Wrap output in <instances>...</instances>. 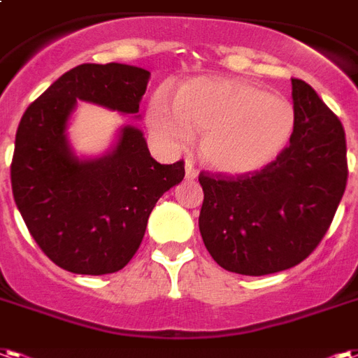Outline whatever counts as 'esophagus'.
<instances>
[{
    "label": "esophagus",
    "instance_id": "1",
    "mask_svg": "<svg viewBox=\"0 0 358 358\" xmlns=\"http://www.w3.org/2000/svg\"><path fill=\"white\" fill-rule=\"evenodd\" d=\"M197 176H199V172L193 169L192 163H186V178L187 180H195Z\"/></svg>",
    "mask_w": 358,
    "mask_h": 358
}]
</instances>
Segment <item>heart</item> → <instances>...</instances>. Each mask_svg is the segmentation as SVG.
<instances>
[{"label":"heart","mask_w":358,"mask_h":358,"mask_svg":"<svg viewBox=\"0 0 358 358\" xmlns=\"http://www.w3.org/2000/svg\"><path fill=\"white\" fill-rule=\"evenodd\" d=\"M148 127L169 150H186L201 132L203 163L222 174H252L279 157L292 138L296 113L287 98L233 78H193L171 98L155 92Z\"/></svg>","instance_id":"obj_1"}]
</instances>
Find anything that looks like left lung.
Segmentation results:
<instances>
[{"label": "left lung", "instance_id": "8db88e82", "mask_svg": "<svg viewBox=\"0 0 358 358\" xmlns=\"http://www.w3.org/2000/svg\"><path fill=\"white\" fill-rule=\"evenodd\" d=\"M296 113L287 150L245 176L201 174L199 231L214 262L241 275L277 273L313 252L345 182V132L311 85L292 79Z\"/></svg>", "mask_w": 358, "mask_h": 358}]
</instances>
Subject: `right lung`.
Returning <instances> with one entry per match:
<instances>
[{"mask_svg": "<svg viewBox=\"0 0 358 358\" xmlns=\"http://www.w3.org/2000/svg\"><path fill=\"white\" fill-rule=\"evenodd\" d=\"M150 71L138 66L81 64L24 112L15 140L10 186L39 248L79 275L115 273L138 250L159 197L184 178V163L161 165L144 132L121 125L110 150L79 155L70 140L78 102L140 119Z\"/></svg>", "mask_w": 358, "mask_h": 358, "instance_id": "right-lung-1", "label": "right lung"}]
</instances>
